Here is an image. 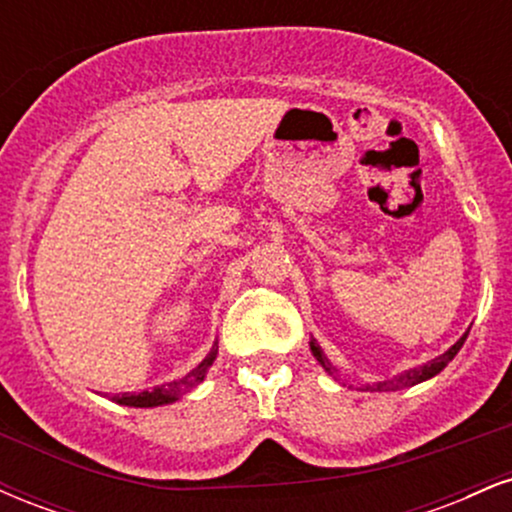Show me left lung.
Returning <instances> with one entry per match:
<instances>
[{"instance_id": "left-lung-1", "label": "left lung", "mask_w": 512, "mask_h": 512, "mask_svg": "<svg viewBox=\"0 0 512 512\" xmlns=\"http://www.w3.org/2000/svg\"><path fill=\"white\" fill-rule=\"evenodd\" d=\"M467 334H469V332H467ZM467 334H464V337H462L460 342H457L455 346H450V349L445 351L443 356L433 358V361L426 363V366L411 368V370H407V373L395 375V378H392V380H383V383L368 385V390H373V392H395V390H402V387H411V385H416V383H424V380H428V378H433V375H438L440 370L448 366L452 358L457 356V351L462 349V344H464V339H467ZM310 349H313L315 358H317V361H320V366L325 368L327 373H332V375L337 373V370H334V366L330 363V358L325 356V351H322L320 346H317L315 342H310Z\"/></svg>"}]
</instances>
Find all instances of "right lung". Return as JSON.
I'll return each mask as SVG.
<instances>
[{
    "mask_svg": "<svg viewBox=\"0 0 512 512\" xmlns=\"http://www.w3.org/2000/svg\"><path fill=\"white\" fill-rule=\"evenodd\" d=\"M216 354H219V346L214 344V349L209 351V356L204 358V361L199 363L197 368H192L190 373L185 375V378L175 380V383L154 387L151 392H139V395H129V392H125V395H117L113 399H115V402H120V404H127V407H161V404L175 402V399H178L180 395H187V392L195 390V387L202 383L209 366L214 363Z\"/></svg>",
    "mask_w": 512,
    "mask_h": 512,
    "instance_id": "right-lung-1",
    "label": "right lung"
}]
</instances>
